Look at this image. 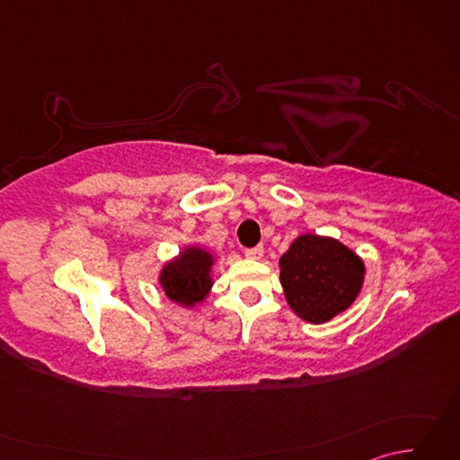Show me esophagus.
Wrapping results in <instances>:
<instances>
[{"mask_svg":"<svg viewBox=\"0 0 460 460\" xmlns=\"http://www.w3.org/2000/svg\"><path fill=\"white\" fill-rule=\"evenodd\" d=\"M262 252H265V249H262V245H257L252 249H245V257L252 259V261H259L262 257Z\"/></svg>","mask_w":460,"mask_h":460,"instance_id":"esophagus-1","label":"esophagus"}]
</instances>
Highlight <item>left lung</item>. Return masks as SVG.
<instances>
[{
	"instance_id": "1",
	"label": "left lung",
	"mask_w": 460,
	"mask_h": 460,
	"mask_svg": "<svg viewBox=\"0 0 460 460\" xmlns=\"http://www.w3.org/2000/svg\"><path fill=\"white\" fill-rule=\"evenodd\" d=\"M279 267L288 306L310 324H324L354 305L366 275L354 251L310 233L292 241Z\"/></svg>"
}]
</instances>
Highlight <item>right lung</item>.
Listing matches in <instances>:
<instances>
[{
	"label": "right lung",
	"mask_w": 460,
	"mask_h": 460,
	"mask_svg": "<svg viewBox=\"0 0 460 460\" xmlns=\"http://www.w3.org/2000/svg\"><path fill=\"white\" fill-rule=\"evenodd\" d=\"M213 265L215 259L209 251L195 245L185 247L160 270V285L165 296L188 308L199 305L213 287Z\"/></svg>",
	"instance_id": "obj_1"
}]
</instances>
